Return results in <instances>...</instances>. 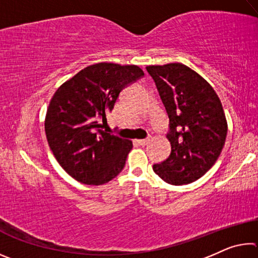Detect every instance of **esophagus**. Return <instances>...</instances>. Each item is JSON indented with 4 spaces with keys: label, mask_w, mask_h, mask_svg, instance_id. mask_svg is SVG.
<instances>
[{
    "label": "esophagus",
    "mask_w": 258,
    "mask_h": 258,
    "mask_svg": "<svg viewBox=\"0 0 258 258\" xmlns=\"http://www.w3.org/2000/svg\"><path fill=\"white\" fill-rule=\"evenodd\" d=\"M137 142L140 146H146L149 142V139H141V140H137Z\"/></svg>",
    "instance_id": "1"
}]
</instances>
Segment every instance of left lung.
<instances>
[{
    "mask_svg": "<svg viewBox=\"0 0 258 258\" xmlns=\"http://www.w3.org/2000/svg\"><path fill=\"white\" fill-rule=\"evenodd\" d=\"M167 112L171 155L152 166L154 172L173 185L202 177L223 149L228 124L213 87L182 63L148 66Z\"/></svg>",
    "mask_w": 258,
    "mask_h": 258,
    "instance_id": "left-lung-1",
    "label": "left lung"
}]
</instances>
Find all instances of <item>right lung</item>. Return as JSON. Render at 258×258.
Instances as JSON below:
<instances>
[{
    "label": "right lung",
    "instance_id": "right-lung-1",
    "mask_svg": "<svg viewBox=\"0 0 258 258\" xmlns=\"http://www.w3.org/2000/svg\"><path fill=\"white\" fill-rule=\"evenodd\" d=\"M145 76L138 66L100 62L63 83L52 97L45 117L50 149L76 181L100 185L124 168L132 141L102 131L126 86Z\"/></svg>",
    "mask_w": 258,
    "mask_h": 258
}]
</instances>
